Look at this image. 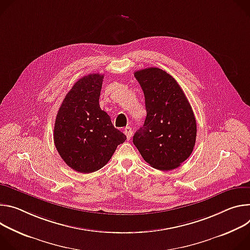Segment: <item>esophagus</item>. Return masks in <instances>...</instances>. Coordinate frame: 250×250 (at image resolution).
Wrapping results in <instances>:
<instances>
[{"label": "esophagus", "instance_id": "obj_1", "mask_svg": "<svg viewBox=\"0 0 250 250\" xmlns=\"http://www.w3.org/2000/svg\"><path fill=\"white\" fill-rule=\"evenodd\" d=\"M124 133H125V135L127 137V139L130 140L131 139V136H132V128L131 127H126L124 129Z\"/></svg>", "mask_w": 250, "mask_h": 250}]
</instances>
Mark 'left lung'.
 I'll use <instances>...</instances> for the list:
<instances>
[{
	"label": "left lung",
	"mask_w": 250,
	"mask_h": 250,
	"mask_svg": "<svg viewBox=\"0 0 250 250\" xmlns=\"http://www.w3.org/2000/svg\"><path fill=\"white\" fill-rule=\"evenodd\" d=\"M145 96L147 116L133 143L151 167L178 168L196 144L197 122L191 106L173 76L158 67L135 71Z\"/></svg>",
	"instance_id": "left-lung-1"
}]
</instances>
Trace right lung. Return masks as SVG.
Returning <instances> with one entry per match:
<instances>
[{
    "instance_id": "right-lung-1",
    "label": "right lung",
    "mask_w": 250,
    "mask_h": 250,
    "mask_svg": "<svg viewBox=\"0 0 250 250\" xmlns=\"http://www.w3.org/2000/svg\"><path fill=\"white\" fill-rule=\"evenodd\" d=\"M103 78V74L91 73L77 80L55 118V148L78 173L88 174L104 167L117 146L126 140L99 106Z\"/></svg>"
}]
</instances>
